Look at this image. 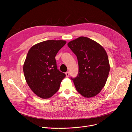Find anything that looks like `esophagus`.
I'll use <instances>...</instances> for the list:
<instances>
[{
	"label": "esophagus",
	"mask_w": 132,
	"mask_h": 132,
	"mask_svg": "<svg viewBox=\"0 0 132 132\" xmlns=\"http://www.w3.org/2000/svg\"><path fill=\"white\" fill-rule=\"evenodd\" d=\"M65 74H66V77H68L69 76V72L68 71L66 72L65 73Z\"/></svg>",
	"instance_id": "1"
}]
</instances>
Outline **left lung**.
Listing matches in <instances>:
<instances>
[{
    "instance_id": "1",
    "label": "left lung",
    "mask_w": 132,
    "mask_h": 132,
    "mask_svg": "<svg viewBox=\"0 0 132 132\" xmlns=\"http://www.w3.org/2000/svg\"><path fill=\"white\" fill-rule=\"evenodd\" d=\"M67 45L78 62V76L71 78L75 88L84 97L96 96L105 86L110 71L105 50L97 42L85 36L71 41Z\"/></svg>"
}]
</instances>
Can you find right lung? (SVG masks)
Listing matches in <instances>:
<instances>
[{"mask_svg": "<svg viewBox=\"0 0 132 132\" xmlns=\"http://www.w3.org/2000/svg\"><path fill=\"white\" fill-rule=\"evenodd\" d=\"M66 41L47 40L32 46L23 65L29 87L36 96L47 99L59 90L66 75L57 69L55 56Z\"/></svg>", "mask_w": 132, "mask_h": 132, "instance_id": "right-lung-1", "label": "right lung"}]
</instances>
